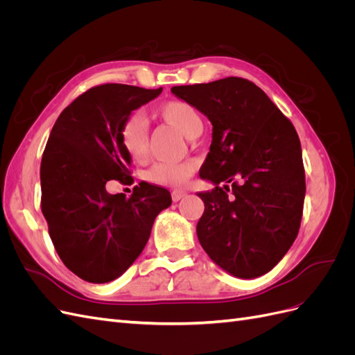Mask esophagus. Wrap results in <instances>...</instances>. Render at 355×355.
Returning <instances> with one entry per match:
<instances>
[{"label":"esophagus","mask_w":355,"mask_h":355,"mask_svg":"<svg viewBox=\"0 0 355 355\" xmlns=\"http://www.w3.org/2000/svg\"><path fill=\"white\" fill-rule=\"evenodd\" d=\"M184 197H187L185 191H173V192H171V198H173V201H180Z\"/></svg>","instance_id":"1"}]
</instances>
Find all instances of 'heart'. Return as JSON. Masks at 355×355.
<instances>
[{
  "label": "heart",
  "instance_id": "1",
  "mask_svg": "<svg viewBox=\"0 0 355 355\" xmlns=\"http://www.w3.org/2000/svg\"><path fill=\"white\" fill-rule=\"evenodd\" d=\"M155 116L187 136L196 139L202 132V118L194 106L170 101L155 110ZM120 142L127 157L135 163H142L148 157L149 125L142 114H133L124 121L120 132ZM194 175V167L189 163H158L146 171V179L158 187H184Z\"/></svg>",
  "mask_w": 355,
  "mask_h": 355
}]
</instances>
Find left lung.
<instances>
[{
    "instance_id": "left-lung-1",
    "label": "left lung",
    "mask_w": 355,
    "mask_h": 355,
    "mask_svg": "<svg viewBox=\"0 0 355 355\" xmlns=\"http://www.w3.org/2000/svg\"><path fill=\"white\" fill-rule=\"evenodd\" d=\"M171 93L213 125L200 168V178L214 185L198 194L201 247L234 277L266 274L292 247L302 219L305 170L293 124L244 78L176 85Z\"/></svg>"
}]
</instances>
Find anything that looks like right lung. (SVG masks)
I'll use <instances>...</instances> for the list:
<instances>
[{"mask_svg":"<svg viewBox=\"0 0 355 355\" xmlns=\"http://www.w3.org/2000/svg\"><path fill=\"white\" fill-rule=\"evenodd\" d=\"M161 92L96 85L67 106L51 128L41 159V210L62 262L89 283L123 275L145 249L157 214L171 204L166 188L146 182L130 198L105 188L111 179L130 178L121 127Z\"/></svg>","mask_w":355,"mask_h":355,"instance_id":"add662e5","label":"right lung"}]
</instances>
